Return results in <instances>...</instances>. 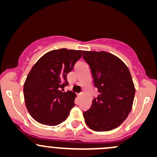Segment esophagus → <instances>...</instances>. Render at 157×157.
I'll return each instance as SVG.
<instances>
[{"instance_id":"obj_1","label":"esophagus","mask_w":157,"mask_h":157,"mask_svg":"<svg viewBox=\"0 0 157 157\" xmlns=\"http://www.w3.org/2000/svg\"><path fill=\"white\" fill-rule=\"evenodd\" d=\"M78 95H79V97H81V96L82 95V92H81V93H80V94H78Z\"/></svg>"}]
</instances>
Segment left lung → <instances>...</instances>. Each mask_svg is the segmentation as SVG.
<instances>
[{
  "instance_id": "1",
  "label": "left lung",
  "mask_w": 157,
  "mask_h": 157,
  "mask_svg": "<svg viewBox=\"0 0 157 157\" xmlns=\"http://www.w3.org/2000/svg\"><path fill=\"white\" fill-rule=\"evenodd\" d=\"M99 93L84 112L88 127L94 131H109L120 126L131 111L135 86L125 63L106 51H82Z\"/></svg>"
}]
</instances>
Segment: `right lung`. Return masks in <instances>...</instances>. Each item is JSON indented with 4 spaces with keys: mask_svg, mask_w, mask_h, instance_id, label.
Here are the masks:
<instances>
[{
    "mask_svg": "<svg viewBox=\"0 0 157 157\" xmlns=\"http://www.w3.org/2000/svg\"><path fill=\"white\" fill-rule=\"evenodd\" d=\"M82 51L62 48L46 53L34 64L24 84L27 111L34 120L48 126L59 124L75 106L76 94L64 92L67 75L82 56Z\"/></svg>",
    "mask_w": 157,
    "mask_h": 157,
    "instance_id": "obj_1",
    "label": "right lung"
}]
</instances>
